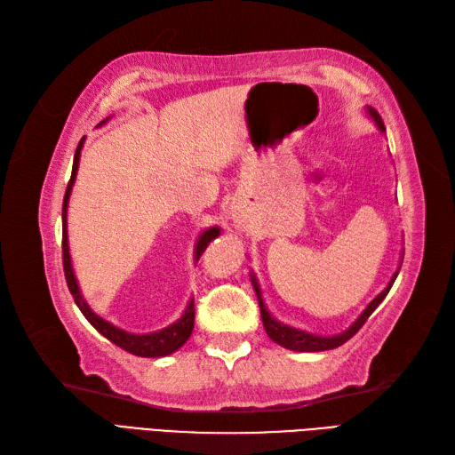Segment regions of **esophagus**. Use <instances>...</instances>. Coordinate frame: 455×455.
Here are the masks:
<instances>
[{"label": "esophagus", "instance_id": "1", "mask_svg": "<svg viewBox=\"0 0 455 455\" xmlns=\"http://www.w3.org/2000/svg\"><path fill=\"white\" fill-rule=\"evenodd\" d=\"M235 221H237V224H241V221H243V216H235Z\"/></svg>", "mask_w": 455, "mask_h": 455}]
</instances>
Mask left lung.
<instances>
[{"instance_id": "1", "label": "left lung", "mask_w": 455, "mask_h": 455, "mask_svg": "<svg viewBox=\"0 0 455 455\" xmlns=\"http://www.w3.org/2000/svg\"><path fill=\"white\" fill-rule=\"evenodd\" d=\"M369 116L372 117V121L376 124V127H379L382 132H386V127L382 124V117L379 116V112L372 108H367ZM397 274H400V268L395 270V274L392 275V280L387 282V285L384 287V291L376 295L372 301L367 305V308L359 315V318L353 323L347 330H343L341 334H336V336H316V334H308V331L305 330H297L293 326H287V324H282L275 320L270 313L268 308H266L264 301H262V291H260V285L257 282V278H254V274L251 272V282H252V287L254 291H257V297H259V305H260V316H262V324H264V330L266 334H268V338L272 341L278 343V346L285 347V349H291V351H328V349H336L339 346H343L347 339H351L353 336L357 334V331L361 330V326L367 323V318L374 313V308L379 307L384 297L387 295V291H390V287L394 285Z\"/></svg>"}]
</instances>
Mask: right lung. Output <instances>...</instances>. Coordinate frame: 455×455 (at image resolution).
Instances as JSON below:
<instances>
[{
  "label": "right lung",
  "mask_w": 455,
  "mask_h": 455,
  "mask_svg": "<svg viewBox=\"0 0 455 455\" xmlns=\"http://www.w3.org/2000/svg\"><path fill=\"white\" fill-rule=\"evenodd\" d=\"M108 119H104L102 124H106ZM100 124V125H102ZM84 144V137L81 139L79 147L75 150V158H73V172H71V180L68 185V191H65L63 196V241H61V249H63V270H65V280H68V287L75 299L76 307L81 308V313L84 315V318L91 323L100 334L104 338H108L112 343H116L117 347L125 349L132 355L137 357H165L172 355L173 351L180 349L183 343L191 338V331L195 326V301L191 299L189 305H187L185 313L181 315L180 320H175L173 324L165 326L158 331H150V334H131V331L121 330L117 326H114L112 323H108L102 316H98L88 303L84 301V297L81 293V287L76 283L75 272H73V264H71V254H69V239H68V206H69V196L73 191V183L76 180V170H79V160H81V150ZM220 235V228L212 226L204 229L201 235H198L196 243H195V260L201 259V254L206 251V247L210 245V241L216 239Z\"/></svg>",
  "instance_id": "obj_1"
}]
</instances>
